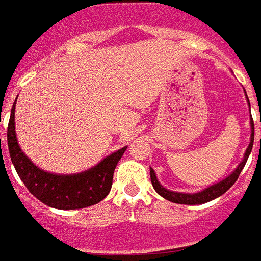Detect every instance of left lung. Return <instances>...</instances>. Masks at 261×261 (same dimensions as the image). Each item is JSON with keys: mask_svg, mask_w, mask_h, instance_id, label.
Wrapping results in <instances>:
<instances>
[{"mask_svg": "<svg viewBox=\"0 0 261 261\" xmlns=\"http://www.w3.org/2000/svg\"><path fill=\"white\" fill-rule=\"evenodd\" d=\"M247 95V94H245ZM248 100V97H247ZM248 105H249V100H248ZM253 138H255V126H253V119H251V142H249V146H248L247 151L244 154V160L241 161L240 165L236 167V170L232 173L230 175H228L225 179L220 181L219 184H215V185L209 186L206 189H204L202 192L198 193H177L171 192V190L165 189L164 186L161 185L158 179L155 177V171L152 170L150 167V177H151V184L152 188L155 189V192L162 196L164 198H166L167 201H171V202H175V204H185V205H200L205 204V202H209V201L215 200L217 197L222 196L226 190L229 189L230 186L233 185L234 182L237 181L239 175H240L241 170L244 169L245 164H247V160L249 154L252 151V146H253Z\"/></svg>", "mask_w": 261, "mask_h": 261, "instance_id": "obj_1", "label": "left lung"}]
</instances>
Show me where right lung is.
Segmentation results:
<instances>
[{
  "instance_id": "right-lung-1",
  "label": "right lung",
  "mask_w": 261,
  "mask_h": 261,
  "mask_svg": "<svg viewBox=\"0 0 261 261\" xmlns=\"http://www.w3.org/2000/svg\"><path fill=\"white\" fill-rule=\"evenodd\" d=\"M14 110L16 101L10 111L8 124V147L10 160L21 181L37 200L50 207L71 211L97 204L109 194L114 170L126 151L127 146L106 156L90 170L77 174L48 173L36 166L20 149L14 131Z\"/></svg>"
}]
</instances>
